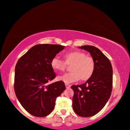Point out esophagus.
<instances>
[{"label": "esophagus", "mask_w": 130, "mask_h": 130, "mask_svg": "<svg viewBox=\"0 0 130 130\" xmlns=\"http://www.w3.org/2000/svg\"><path fill=\"white\" fill-rule=\"evenodd\" d=\"M65 86H66V87L67 88V89H68V88H70V87H71V85H70V84H65Z\"/></svg>", "instance_id": "34e87169"}]
</instances>
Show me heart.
<instances>
[{
  "label": "heart",
  "instance_id": "1",
  "mask_svg": "<svg viewBox=\"0 0 130 130\" xmlns=\"http://www.w3.org/2000/svg\"><path fill=\"white\" fill-rule=\"evenodd\" d=\"M64 61L54 57L51 61V66L56 71H63L67 65H71V72L60 75L58 79L69 84L81 79L83 81L89 80L94 73L96 63L93 57L87 56L84 52L74 51L63 55Z\"/></svg>",
  "mask_w": 130,
  "mask_h": 130
}]
</instances>
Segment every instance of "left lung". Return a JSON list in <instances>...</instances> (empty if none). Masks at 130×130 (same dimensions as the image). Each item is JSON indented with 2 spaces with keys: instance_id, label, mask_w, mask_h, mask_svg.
<instances>
[{
  "instance_id": "left-lung-1",
  "label": "left lung",
  "mask_w": 130,
  "mask_h": 130,
  "mask_svg": "<svg viewBox=\"0 0 130 130\" xmlns=\"http://www.w3.org/2000/svg\"><path fill=\"white\" fill-rule=\"evenodd\" d=\"M90 53L96 63L92 77L85 83L73 85L72 108L78 115L89 117L102 109L109 99L112 90L113 71L110 60L98 48L93 46L79 47Z\"/></svg>"
}]
</instances>
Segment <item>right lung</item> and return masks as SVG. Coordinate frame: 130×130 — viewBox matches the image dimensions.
<instances>
[{
	"instance_id": "1",
	"label": "right lung",
	"mask_w": 130,
	"mask_h": 130,
	"mask_svg": "<svg viewBox=\"0 0 130 130\" xmlns=\"http://www.w3.org/2000/svg\"><path fill=\"white\" fill-rule=\"evenodd\" d=\"M64 47L59 44H37L17 62L15 93L22 107L31 115L44 117L51 113L56 98L66 89L62 81L48 84L56 77L51 60Z\"/></svg>"
}]
</instances>
